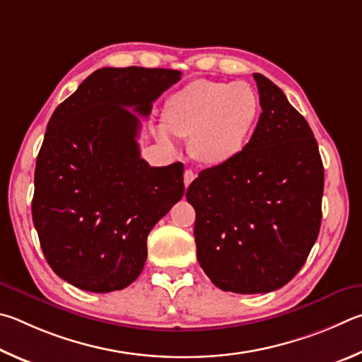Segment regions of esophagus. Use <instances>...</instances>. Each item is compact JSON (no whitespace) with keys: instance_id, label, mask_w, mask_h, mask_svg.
<instances>
[{"instance_id":"1","label":"esophagus","mask_w":362,"mask_h":362,"mask_svg":"<svg viewBox=\"0 0 362 362\" xmlns=\"http://www.w3.org/2000/svg\"><path fill=\"white\" fill-rule=\"evenodd\" d=\"M194 180H195V173H194V171H192V170H186V171H185V186L187 187Z\"/></svg>"}]
</instances>
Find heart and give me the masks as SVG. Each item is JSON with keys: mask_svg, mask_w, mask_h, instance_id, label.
Returning a JSON list of instances; mask_svg holds the SVG:
<instances>
[{"mask_svg": "<svg viewBox=\"0 0 362 362\" xmlns=\"http://www.w3.org/2000/svg\"><path fill=\"white\" fill-rule=\"evenodd\" d=\"M259 111L257 92L246 82L195 79L165 101L162 125L173 136L189 139L195 160L221 167L248 146ZM158 139L170 146L165 135Z\"/></svg>", "mask_w": 362, "mask_h": 362, "instance_id": "b5f03b06", "label": "heart"}]
</instances>
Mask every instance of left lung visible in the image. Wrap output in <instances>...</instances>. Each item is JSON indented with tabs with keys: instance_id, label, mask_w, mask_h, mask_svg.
Listing matches in <instances>:
<instances>
[{
	"instance_id": "1",
	"label": "left lung",
	"mask_w": 362,
	"mask_h": 362,
	"mask_svg": "<svg viewBox=\"0 0 362 362\" xmlns=\"http://www.w3.org/2000/svg\"><path fill=\"white\" fill-rule=\"evenodd\" d=\"M262 112L235 160L202 170L187 187L197 259L214 286L238 294L280 289L318 238L325 168L305 117L255 73Z\"/></svg>"
}]
</instances>
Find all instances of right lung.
<instances>
[{
    "label": "right lung",
    "mask_w": 362,
    "mask_h": 362,
    "mask_svg": "<svg viewBox=\"0 0 362 362\" xmlns=\"http://www.w3.org/2000/svg\"><path fill=\"white\" fill-rule=\"evenodd\" d=\"M180 79L176 69L101 68L50 117L31 214L46 261L73 286L111 293L135 281L151 229L185 195L182 163L149 167L136 143V115L148 117Z\"/></svg>",
    "instance_id": "add662e5"
}]
</instances>
